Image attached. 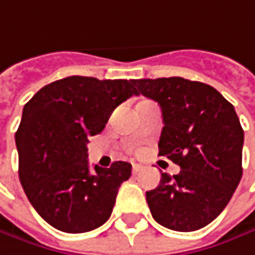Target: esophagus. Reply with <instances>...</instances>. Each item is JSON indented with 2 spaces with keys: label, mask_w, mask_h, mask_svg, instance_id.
Masks as SVG:
<instances>
[{
  "label": "esophagus",
  "mask_w": 255,
  "mask_h": 255,
  "mask_svg": "<svg viewBox=\"0 0 255 255\" xmlns=\"http://www.w3.org/2000/svg\"><path fill=\"white\" fill-rule=\"evenodd\" d=\"M143 165H140V163H132V172L134 174H137V172H140V171H143Z\"/></svg>",
  "instance_id": "esophagus-1"
}]
</instances>
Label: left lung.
<instances>
[{
    "mask_svg": "<svg viewBox=\"0 0 255 255\" xmlns=\"http://www.w3.org/2000/svg\"><path fill=\"white\" fill-rule=\"evenodd\" d=\"M138 95L156 101L163 117L159 154L176 163L146 193L153 219L193 232L215 220L243 176L244 129L232 104L204 83L182 77L134 80Z\"/></svg>",
    "mask_w": 255,
    "mask_h": 255,
    "instance_id": "1",
    "label": "left lung"
}]
</instances>
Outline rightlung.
Returning <instances> with one entry per match:
<instances>
[{"mask_svg":"<svg viewBox=\"0 0 255 255\" xmlns=\"http://www.w3.org/2000/svg\"><path fill=\"white\" fill-rule=\"evenodd\" d=\"M132 95H138L134 80L71 76L46 84L24 105L15 132L18 176L30 204L55 229L81 234L109 219L131 165L118 160L92 171L87 143Z\"/></svg>","mask_w":255,"mask_h":255,"instance_id":"1","label":"right lung"}]
</instances>
